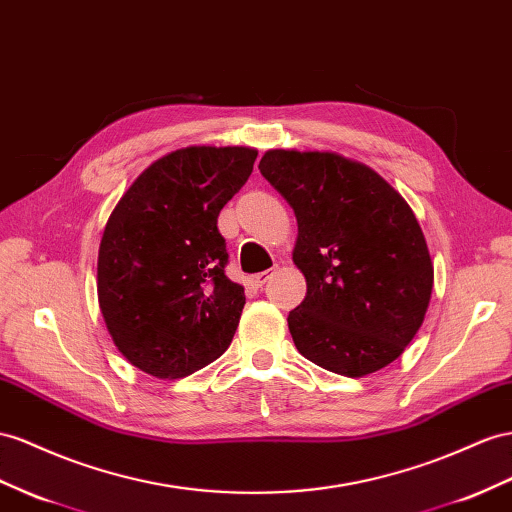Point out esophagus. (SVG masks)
<instances>
[{
	"label": "esophagus",
	"instance_id": "esophagus-1",
	"mask_svg": "<svg viewBox=\"0 0 512 512\" xmlns=\"http://www.w3.org/2000/svg\"><path fill=\"white\" fill-rule=\"evenodd\" d=\"M268 279H270V270H266V272H257V274H253V277H251V283H253L255 287H261V285H264Z\"/></svg>",
	"mask_w": 512,
	"mask_h": 512
}]
</instances>
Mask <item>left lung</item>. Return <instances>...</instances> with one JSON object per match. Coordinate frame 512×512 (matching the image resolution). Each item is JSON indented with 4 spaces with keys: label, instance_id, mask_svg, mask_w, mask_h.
Masks as SVG:
<instances>
[{
    "label": "left lung",
    "instance_id": "8db88e82",
    "mask_svg": "<svg viewBox=\"0 0 512 512\" xmlns=\"http://www.w3.org/2000/svg\"><path fill=\"white\" fill-rule=\"evenodd\" d=\"M259 170L298 222L292 259L307 296L287 316L298 352L348 378L383 370L422 326L435 279L413 209L337 153L272 149Z\"/></svg>",
    "mask_w": 512,
    "mask_h": 512
}]
</instances>
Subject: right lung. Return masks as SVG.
I'll return each mask as SVG.
<instances>
[{"label": "right lung", "mask_w": 512, "mask_h": 512, "mask_svg": "<svg viewBox=\"0 0 512 512\" xmlns=\"http://www.w3.org/2000/svg\"><path fill=\"white\" fill-rule=\"evenodd\" d=\"M248 147H186L153 162L116 203L97 261L99 307L121 355L183 378L231 344L246 303L225 266L220 209L253 173Z\"/></svg>", "instance_id": "right-lung-1"}]
</instances>
